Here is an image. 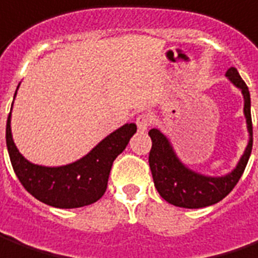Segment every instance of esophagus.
Here are the masks:
<instances>
[{"label":"esophagus","mask_w":258,"mask_h":258,"mask_svg":"<svg viewBox=\"0 0 258 258\" xmlns=\"http://www.w3.org/2000/svg\"><path fill=\"white\" fill-rule=\"evenodd\" d=\"M150 123H152V116L149 113H142L136 118V125H138L139 132H146Z\"/></svg>","instance_id":"34e87169"}]
</instances>
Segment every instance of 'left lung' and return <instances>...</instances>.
Instances as JSON below:
<instances>
[{"mask_svg":"<svg viewBox=\"0 0 258 258\" xmlns=\"http://www.w3.org/2000/svg\"><path fill=\"white\" fill-rule=\"evenodd\" d=\"M227 80L240 90L244 101L243 113L246 118L248 142L240 160L232 171L225 175H207L198 173L184 164L174 150L171 140L159 129L153 127L149 132L152 138V150L149 154V164L152 170L154 186L160 197L168 204L188 209H198L214 205L222 201L239 182L241 174L247 166L253 147V125L250 112V92L246 83L234 67L227 69Z\"/></svg>","mask_w":258,"mask_h":258,"instance_id":"obj_1","label":"left lung"}]
</instances>
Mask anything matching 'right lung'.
<instances>
[{
  "instance_id": "obj_1",
  "label": "right lung",
  "mask_w": 258,
  "mask_h": 258,
  "mask_svg": "<svg viewBox=\"0 0 258 258\" xmlns=\"http://www.w3.org/2000/svg\"><path fill=\"white\" fill-rule=\"evenodd\" d=\"M11 112L7 120V147L18 180L36 200L61 209L91 205L105 194L112 163L125 150L138 129L135 123H125L81 159L66 166H40L25 159L18 150L11 132Z\"/></svg>"
}]
</instances>
